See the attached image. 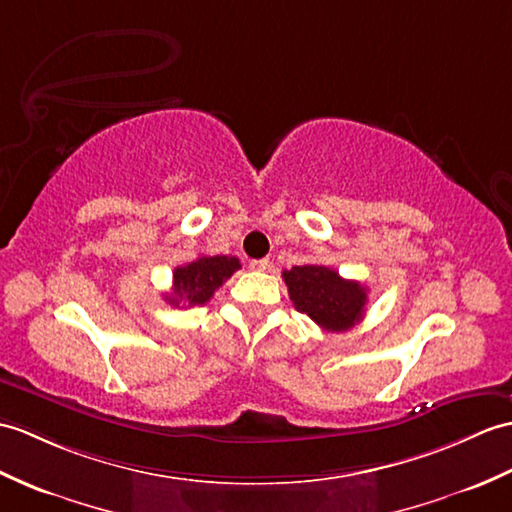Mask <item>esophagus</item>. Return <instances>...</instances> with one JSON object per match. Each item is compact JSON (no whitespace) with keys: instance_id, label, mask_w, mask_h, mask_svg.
I'll return each instance as SVG.
<instances>
[{"instance_id":"1","label":"esophagus","mask_w":512,"mask_h":512,"mask_svg":"<svg viewBox=\"0 0 512 512\" xmlns=\"http://www.w3.org/2000/svg\"><path fill=\"white\" fill-rule=\"evenodd\" d=\"M253 270H268L270 268V259H253L251 261Z\"/></svg>"}]
</instances>
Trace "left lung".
Segmentation results:
<instances>
[{
    "mask_svg": "<svg viewBox=\"0 0 512 512\" xmlns=\"http://www.w3.org/2000/svg\"><path fill=\"white\" fill-rule=\"evenodd\" d=\"M290 299L299 312L325 331H349L366 310V288L360 281L342 279L334 268L307 264L283 270Z\"/></svg>",
    "mask_w": 512,
    "mask_h": 512,
    "instance_id": "left-lung-1",
    "label": "left lung"
}]
</instances>
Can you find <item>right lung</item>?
<instances>
[{"instance_id":"add662e5","label":"right lung","mask_w":512,"mask_h":512,"mask_svg":"<svg viewBox=\"0 0 512 512\" xmlns=\"http://www.w3.org/2000/svg\"><path fill=\"white\" fill-rule=\"evenodd\" d=\"M240 259L229 255H200L187 266L174 268L172 294H165L170 305H205L213 292L227 281L235 270H240Z\"/></svg>"}]
</instances>
